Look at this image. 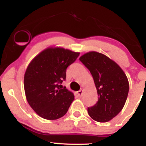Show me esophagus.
Returning <instances> with one entry per match:
<instances>
[{"instance_id":"esophagus-1","label":"esophagus","mask_w":146,"mask_h":146,"mask_svg":"<svg viewBox=\"0 0 146 146\" xmlns=\"http://www.w3.org/2000/svg\"><path fill=\"white\" fill-rule=\"evenodd\" d=\"M77 93H78V96H82V90H79V91H78L77 92Z\"/></svg>"}]
</instances>
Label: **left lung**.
<instances>
[{
    "label": "left lung",
    "mask_w": 146,
    "mask_h": 146,
    "mask_svg": "<svg viewBox=\"0 0 146 146\" xmlns=\"http://www.w3.org/2000/svg\"><path fill=\"white\" fill-rule=\"evenodd\" d=\"M80 60L91 73L98 95L96 104L88 108V115L96 121H109L120 113L126 102L127 76L115 61L98 52L84 53Z\"/></svg>",
    "instance_id": "8db88e82"
}]
</instances>
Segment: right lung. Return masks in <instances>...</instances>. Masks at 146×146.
Returning <instances> with one entry per match:
<instances>
[{
	"instance_id": "add662e5",
	"label": "right lung",
	"mask_w": 146,
	"mask_h": 146,
	"mask_svg": "<svg viewBox=\"0 0 146 146\" xmlns=\"http://www.w3.org/2000/svg\"><path fill=\"white\" fill-rule=\"evenodd\" d=\"M79 55L62 47H48L29 64L24 77L25 95L40 117L55 120L67 113L74 95L60 84L66 80V68Z\"/></svg>"
}]
</instances>
